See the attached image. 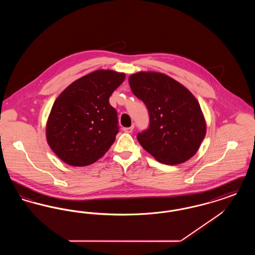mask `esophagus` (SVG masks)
I'll list each match as a JSON object with an SVG mask.
<instances>
[{
    "label": "esophagus",
    "mask_w": 255,
    "mask_h": 255,
    "mask_svg": "<svg viewBox=\"0 0 255 255\" xmlns=\"http://www.w3.org/2000/svg\"><path fill=\"white\" fill-rule=\"evenodd\" d=\"M133 130V126H131V127H126V128H123V131L125 132V133H132Z\"/></svg>",
    "instance_id": "obj_1"
}]
</instances>
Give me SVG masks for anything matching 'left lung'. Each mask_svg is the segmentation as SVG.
<instances>
[{
  "label": "left lung",
  "mask_w": 255,
  "mask_h": 255,
  "mask_svg": "<svg viewBox=\"0 0 255 255\" xmlns=\"http://www.w3.org/2000/svg\"><path fill=\"white\" fill-rule=\"evenodd\" d=\"M133 95L144 102L148 129L137 133L146 151L164 164H179L192 158L206 133L198 100L181 83L164 73L139 72L129 77Z\"/></svg>",
  "instance_id": "1"
}]
</instances>
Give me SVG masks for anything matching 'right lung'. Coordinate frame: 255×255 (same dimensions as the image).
Returning <instances> with one entry per match:
<instances>
[{"instance_id":"add662e5","label":"right lung","mask_w":255,"mask_h":255,"mask_svg":"<svg viewBox=\"0 0 255 255\" xmlns=\"http://www.w3.org/2000/svg\"><path fill=\"white\" fill-rule=\"evenodd\" d=\"M125 73L97 70L75 80L56 98L46 135L55 155L72 166L103 157L119 133L118 113L109 103Z\"/></svg>"}]
</instances>
